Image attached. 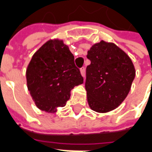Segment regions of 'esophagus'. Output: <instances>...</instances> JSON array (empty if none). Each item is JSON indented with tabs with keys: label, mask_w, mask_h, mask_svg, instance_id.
Masks as SVG:
<instances>
[{
	"label": "esophagus",
	"mask_w": 152,
	"mask_h": 152,
	"mask_svg": "<svg viewBox=\"0 0 152 152\" xmlns=\"http://www.w3.org/2000/svg\"><path fill=\"white\" fill-rule=\"evenodd\" d=\"M80 71L81 76H82L83 77H85V75H86V69H85V67H81V68L80 69Z\"/></svg>",
	"instance_id": "34e87169"
}]
</instances>
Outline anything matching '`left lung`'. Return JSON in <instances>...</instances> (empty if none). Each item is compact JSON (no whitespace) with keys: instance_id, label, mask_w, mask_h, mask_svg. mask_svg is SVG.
<instances>
[{"instance_id":"1","label":"left lung","mask_w":152,"mask_h":152,"mask_svg":"<svg viewBox=\"0 0 152 152\" xmlns=\"http://www.w3.org/2000/svg\"><path fill=\"white\" fill-rule=\"evenodd\" d=\"M87 58L86 89L90 108L107 113L118 107L129 93L135 77L134 63L115 44L101 40L93 45Z\"/></svg>"}]
</instances>
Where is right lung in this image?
<instances>
[{
	"label": "right lung",
	"instance_id": "obj_1",
	"mask_svg": "<svg viewBox=\"0 0 152 152\" xmlns=\"http://www.w3.org/2000/svg\"><path fill=\"white\" fill-rule=\"evenodd\" d=\"M27 86L37 107L55 113L66 105L83 77L63 40L51 39L33 54L26 71Z\"/></svg>",
	"mask_w": 152,
	"mask_h": 152
}]
</instances>
